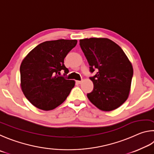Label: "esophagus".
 Wrapping results in <instances>:
<instances>
[{"mask_svg": "<svg viewBox=\"0 0 154 154\" xmlns=\"http://www.w3.org/2000/svg\"><path fill=\"white\" fill-rule=\"evenodd\" d=\"M76 83H78V84H81V82H82V80H76Z\"/></svg>", "mask_w": 154, "mask_h": 154, "instance_id": "obj_1", "label": "esophagus"}]
</instances>
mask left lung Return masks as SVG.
<instances>
[{
  "mask_svg": "<svg viewBox=\"0 0 154 154\" xmlns=\"http://www.w3.org/2000/svg\"><path fill=\"white\" fill-rule=\"evenodd\" d=\"M80 46L89 64L90 72H97L90 79L93 90L87 97L103 111L119 107L127 99L133 69L123 50L108 38H91L80 40Z\"/></svg>",
  "mask_w": 154,
  "mask_h": 154,
  "instance_id": "8db88e82",
  "label": "left lung"
}]
</instances>
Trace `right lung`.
<instances>
[{
    "label": "right lung",
    "mask_w": 154,
    "mask_h": 154,
    "mask_svg": "<svg viewBox=\"0 0 154 154\" xmlns=\"http://www.w3.org/2000/svg\"><path fill=\"white\" fill-rule=\"evenodd\" d=\"M76 44V40L46 41L24 58L20 66L21 87L33 106L48 111L66 100L75 81L65 78L69 70L65 66L64 59ZM63 70L64 74L61 76Z\"/></svg>",
    "instance_id": "add662e5"
}]
</instances>
